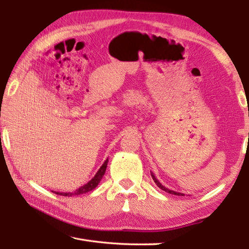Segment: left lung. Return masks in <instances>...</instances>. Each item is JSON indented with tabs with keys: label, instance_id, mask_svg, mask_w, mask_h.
Here are the masks:
<instances>
[{
	"label": "left lung",
	"instance_id": "obj_1",
	"mask_svg": "<svg viewBox=\"0 0 249 249\" xmlns=\"http://www.w3.org/2000/svg\"><path fill=\"white\" fill-rule=\"evenodd\" d=\"M151 176H152V178L154 179V182H155V184L157 185L158 187H160V189H162V190H165L166 193H169V194H172V195H176V196H184V194H181V193H178V192H174V190H170L169 188H167V187H165L163 186V185L158 181V179L155 178V176H154V173L153 172H151Z\"/></svg>",
	"mask_w": 249,
	"mask_h": 249
}]
</instances>
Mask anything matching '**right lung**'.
Returning <instances> with one entry per match:
<instances>
[{
    "mask_svg": "<svg viewBox=\"0 0 249 249\" xmlns=\"http://www.w3.org/2000/svg\"><path fill=\"white\" fill-rule=\"evenodd\" d=\"M107 165H108V158L105 160V162L103 163L102 167L99 168V170L96 172V174H95L94 178L91 179V181H89L86 185H83V186H81L80 188L76 189L75 192H72V193H59V192H53V190H52V193H54L56 195L65 196V197H71V196H79V195H83L86 193L91 192V190H93L94 188L97 187V185L99 184L100 179L103 178L104 174L106 172V169H107Z\"/></svg>",
    "mask_w": 249,
    "mask_h": 249,
    "instance_id": "right-lung-1",
    "label": "right lung"
}]
</instances>
